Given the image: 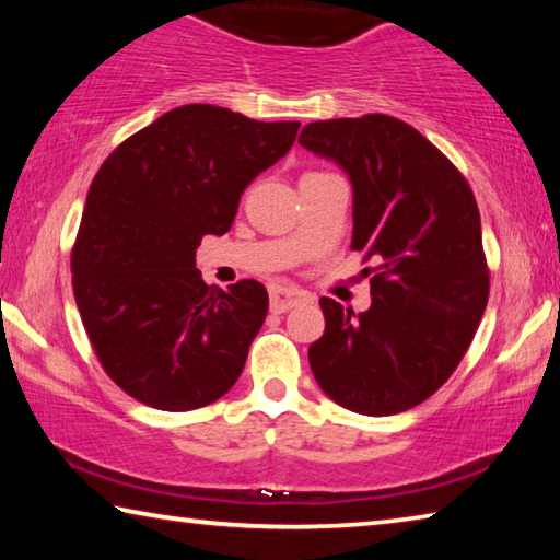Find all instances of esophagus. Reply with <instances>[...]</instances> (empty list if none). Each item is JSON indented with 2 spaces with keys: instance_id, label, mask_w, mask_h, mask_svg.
<instances>
[{
  "instance_id": "1",
  "label": "esophagus",
  "mask_w": 560,
  "mask_h": 560,
  "mask_svg": "<svg viewBox=\"0 0 560 560\" xmlns=\"http://www.w3.org/2000/svg\"><path fill=\"white\" fill-rule=\"evenodd\" d=\"M269 301L273 314H287V311L301 306V303H308L311 293L296 287H287V283H273V287H269Z\"/></svg>"
}]
</instances>
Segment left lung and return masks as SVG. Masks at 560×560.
I'll list each match as a JSON object with an SVG mask.
<instances>
[{
    "label": "left lung",
    "mask_w": 560,
    "mask_h": 560,
    "mask_svg": "<svg viewBox=\"0 0 560 560\" xmlns=\"http://www.w3.org/2000/svg\"><path fill=\"white\" fill-rule=\"evenodd\" d=\"M299 143L348 175L350 249L375 261L363 314L320 299L326 330L308 348L311 371L346 410H410L454 373L485 316L477 200L422 132L383 113L308 122Z\"/></svg>",
    "instance_id": "obj_1"
}]
</instances>
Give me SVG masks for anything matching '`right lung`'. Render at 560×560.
<instances>
[{
  "label": "right lung",
  "mask_w": 560,
  "mask_h": 560,
  "mask_svg": "<svg viewBox=\"0 0 560 560\" xmlns=\"http://www.w3.org/2000/svg\"><path fill=\"white\" fill-rule=\"evenodd\" d=\"M299 126L189 103L130 136L93 177L73 296L101 365L130 397L197 410L242 375L269 293L254 279L207 287L195 252L230 232L242 192L289 153Z\"/></svg>",
  "instance_id": "right-lung-1"
}]
</instances>
